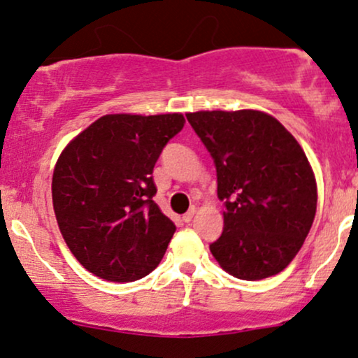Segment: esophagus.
<instances>
[{
	"mask_svg": "<svg viewBox=\"0 0 358 358\" xmlns=\"http://www.w3.org/2000/svg\"><path fill=\"white\" fill-rule=\"evenodd\" d=\"M195 207H193V208H190V210H188L187 213H185V215L182 217V219H183V222H190L192 219H193V215H195Z\"/></svg>",
	"mask_w": 358,
	"mask_h": 358,
	"instance_id": "obj_1",
	"label": "esophagus"
}]
</instances>
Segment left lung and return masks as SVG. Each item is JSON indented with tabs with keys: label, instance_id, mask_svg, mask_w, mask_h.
<instances>
[{
	"label": "left lung",
	"instance_id": "obj_1",
	"mask_svg": "<svg viewBox=\"0 0 358 358\" xmlns=\"http://www.w3.org/2000/svg\"><path fill=\"white\" fill-rule=\"evenodd\" d=\"M188 122L215 163L224 231L210 244L232 276L257 281L293 261L316 213L308 158L276 117L261 110H199Z\"/></svg>",
	"mask_w": 358,
	"mask_h": 358
}]
</instances>
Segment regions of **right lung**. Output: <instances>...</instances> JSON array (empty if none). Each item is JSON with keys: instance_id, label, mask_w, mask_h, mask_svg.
<instances>
[{"instance_id": "add662e5", "label": "right lung", "mask_w": 358, "mask_h": 358, "mask_svg": "<svg viewBox=\"0 0 358 358\" xmlns=\"http://www.w3.org/2000/svg\"><path fill=\"white\" fill-rule=\"evenodd\" d=\"M182 114H108L62 151L52 180L59 229L89 273L116 282L145 278L176 231L153 196V168L183 129Z\"/></svg>"}]
</instances>
